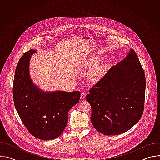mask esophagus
<instances>
[{
    "label": "esophagus",
    "instance_id": "1",
    "mask_svg": "<svg viewBox=\"0 0 160 160\" xmlns=\"http://www.w3.org/2000/svg\"><path fill=\"white\" fill-rule=\"evenodd\" d=\"M85 97H86L85 93V92H82V93H81V95H80L81 99H84L85 98Z\"/></svg>",
    "mask_w": 160,
    "mask_h": 160
}]
</instances>
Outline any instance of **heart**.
<instances>
[{
	"label": "heart",
	"mask_w": 160,
	"mask_h": 160,
	"mask_svg": "<svg viewBox=\"0 0 160 160\" xmlns=\"http://www.w3.org/2000/svg\"><path fill=\"white\" fill-rule=\"evenodd\" d=\"M102 58L98 56H94L89 58L86 62V68L94 69L90 72L88 78L90 82L93 83L100 81L106 75L108 71L107 65L105 64H100Z\"/></svg>",
	"instance_id": "b5f03b06"
}]
</instances>
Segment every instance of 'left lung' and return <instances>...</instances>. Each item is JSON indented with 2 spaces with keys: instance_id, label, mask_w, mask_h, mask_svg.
<instances>
[{
  "instance_id": "8db88e82",
  "label": "left lung",
  "mask_w": 160,
  "mask_h": 160,
  "mask_svg": "<svg viewBox=\"0 0 160 160\" xmlns=\"http://www.w3.org/2000/svg\"><path fill=\"white\" fill-rule=\"evenodd\" d=\"M112 66L86 96L92 109L90 120L101 133L115 135L133 127L144 105L146 79L135 51Z\"/></svg>"
}]
</instances>
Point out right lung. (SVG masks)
Instances as JSON below:
<instances>
[{"instance_id":"1","label":"right lung","mask_w":160,"mask_h":160,"mask_svg":"<svg viewBox=\"0 0 160 160\" xmlns=\"http://www.w3.org/2000/svg\"><path fill=\"white\" fill-rule=\"evenodd\" d=\"M31 49L17 65L13 83L16 109L25 127L35 138L54 139L62 133L68 123V111L80 98L79 91H46L32 81L30 73Z\"/></svg>"}]
</instances>
